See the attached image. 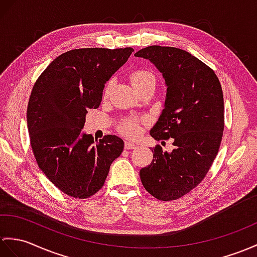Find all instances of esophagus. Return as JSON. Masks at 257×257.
Instances as JSON below:
<instances>
[{"label": "esophagus", "mask_w": 257, "mask_h": 257, "mask_svg": "<svg viewBox=\"0 0 257 257\" xmlns=\"http://www.w3.org/2000/svg\"><path fill=\"white\" fill-rule=\"evenodd\" d=\"M137 147H138V145L133 141H126V143H124V148L128 149V150H131V149H136Z\"/></svg>", "instance_id": "esophagus-1"}]
</instances>
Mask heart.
<instances>
[{"label":"heart","instance_id":"1","mask_svg":"<svg viewBox=\"0 0 257 257\" xmlns=\"http://www.w3.org/2000/svg\"><path fill=\"white\" fill-rule=\"evenodd\" d=\"M129 80L131 82V84H133V86L138 92H142L148 88H154L157 85L156 75H154L151 71L143 70V69L135 70L134 72L130 74ZM110 86H111V81H108L104 88L105 96L108 95ZM142 122H143L142 119L136 118V117L123 118L121 119L120 122H119L118 129L120 130L124 136L134 138V137H137L140 134V126Z\"/></svg>","mask_w":257,"mask_h":257}]
</instances>
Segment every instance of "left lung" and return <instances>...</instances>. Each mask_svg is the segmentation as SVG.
Wrapping results in <instances>:
<instances>
[{
    "label": "left lung",
    "mask_w": 257,
    "mask_h": 257,
    "mask_svg": "<svg viewBox=\"0 0 257 257\" xmlns=\"http://www.w3.org/2000/svg\"><path fill=\"white\" fill-rule=\"evenodd\" d=\"M135 56L149 59L165 79V108L150 135L172 138L174 146L171 153L152 148L141 183L157 199L176 200L198 186L217 157L224 129L222 87L210 67L178 48L149 46Z\"/></svg>",
    "instance_id": "8db88e82"
}]
</instances>
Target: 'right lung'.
Listing matches in <instances>:
<instances>
[{
  "instance_id": "1",
  "label": "right lung",
  "mask_w": 257,
  "mask_h": 257,
  "mask_svg": "<svg viewBox=\"0 0 257 257\" xmlns=\"http://www.w3.org/2000/svg\"><path fill=\"white\" fill-rule=\"evenodd\" d=\"M133 48H82L56 58L34 84L27 106L31 146L39 169L57 188L85 199L103 187L123 141L81 134L87 109L99 106L105 83Z\"/></svg>"
}]
</instances>
